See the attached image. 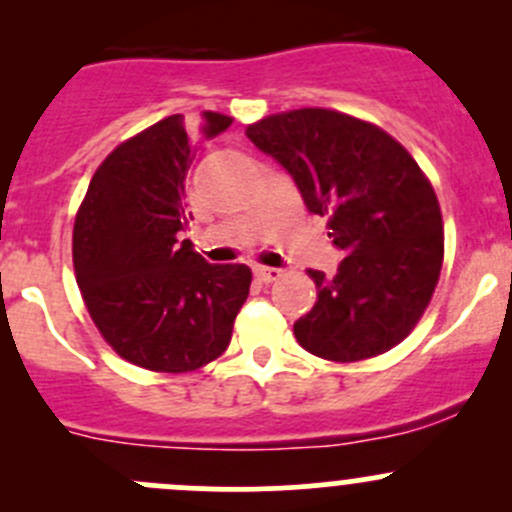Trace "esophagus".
Segmentation results:
<instances>
[{
	"label": "esophagus",
	"instance_id": "1",
	"mask_svg": "<svg viewBox=\"0 0 512 512\" xmlns=\"http://www.w3.org/2000/svg\"><path fill=\"white\" fill-rule=\"evenodd\" d=\"M255 277L260 282H275L282 277V270H277V267H255Z\"/></svg>",
	"mask_w": 512,
	"mask_h": 512
}]
</instances>
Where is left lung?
<instances>
[{
  "instance_id": "left-lung-1",
  "label": "left lung",
  "mask_w": 512,
  "mask_h": 512,
  "mask_svg": "<svg viewBox=\"0 0 512 512\" xmlns=\"http://www.w3.org/2000/svg\"><path fill=\"white\" fill-rule=\"evenodd\" d=\"M245 133L292 175L347 255L332 277L309 270L317 302L294 322L297 342L329 361L389 352L441 275L443 220L428 178L389 133L329 108L275 113Z\"/></svg>"
}]
</instances>
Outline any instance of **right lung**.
<instances>
[{
    "instance_id": "1",
    "label": "right lung",
    "mask_w": 512,
    "mask_h": 512,
    "mask_svg": "<svg viewBox=\"0 0 512 512\" xmlns=\"http://www.w3.org/2000/svg\"><path fill=\"white\" fill-rule=\"evenodd\" d=\"M230 116L180 113L128 138L91 178L74 223V270L86 309L108 344L151 371H195L225 352L250 294L247 265H210L180 240L185 175L200 143Z\"/></svg>"
}]
</instances>
